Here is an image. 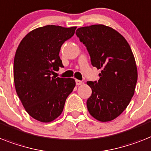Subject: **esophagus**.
<instances>
[{"mask_svg": "<svg viewBox=\"0 0 151 151\" xmlns=\"http://www.w3.org/2000/svg\"><path fill=\"white\" fill-rule=\"evenodd\" d=\"M76 83L77 86H79V85L83 84V81L78 80V79H76Z\"/></svg>", "mask_w": 151, "mask_h": 151, "instance_id": "1", "label": "esophagus"}]
</instances>
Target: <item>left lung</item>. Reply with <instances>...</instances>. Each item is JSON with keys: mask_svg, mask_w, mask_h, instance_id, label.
I'll use <instances>...</instances> for the list:
<instances>
[{"mask_svg": "<svg viewBox=\"0 0 151 151\" xmlns=\"http://www.w3.org/2000/svg\"><path fill=\"white\" fill-rule=\"evenodd\" d=\"M76 34L86 47L93 66L101 69L98 82H87L92 89L88 111L99 121H111L124 111L135 92L137 68L134 54L125 38L109 26L82 27Z\"/></svg>", "mask_w": 151, "mask_h": 151, "instance_id": "1", "label": "left lung"}]
</instances>
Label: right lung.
Returning <instances> with one entry per match:
<instances>
[{
  "label": "right lung",
  "instance_id": "obj_1",
  "mask_svg": "<svg viewBox=\"0 0 151 151\" xmlns=\"http://www.w3.org/2000/svg\"><path fill=\"white\" fill-rule=\"evenodd\" d=\"M76 27L46 25L27 34L14 60V82L27 113L42 123L58 118L68 96L76 86L74 78L51 76L63 67L61 46L72 38Z\"/></svg>",
  "mask_w": 151,
  "mask_h": 151
}]
</instances>
